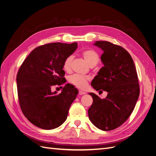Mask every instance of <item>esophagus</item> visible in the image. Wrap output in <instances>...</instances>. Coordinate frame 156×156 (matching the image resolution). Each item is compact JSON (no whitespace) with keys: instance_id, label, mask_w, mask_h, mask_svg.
Returning <instances> with one entry per match:
<instances>
[{"instance_id":"esophagus-1","label":"esophagus","mask_w":156,"mask_h":156,"mask_svg":"<svg viewBox=\"0 0 156 156\" xmlns=\"http://www.w3.org/2000/svg\"><path fill=\"white\" fill-rule=\"evenodd\" d=\"M78 93H79L80 95H84V94H86V92H83V91H82V90H79Z\"/></svg>"}]
</instances>
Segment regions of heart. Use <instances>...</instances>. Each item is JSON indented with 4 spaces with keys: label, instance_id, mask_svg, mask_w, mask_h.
Wrapping results in <instances>:
<instances>
[{
    "label": "heart",
    "instance_id": "heart-1",
    "mask_svg": "<svg viewBox=\"0 0 156 156\" xmlns=\"http://www.w3.org/2000/svg\"><path fill=\"white\" fill-rule=\"evenodd\" d=\"M82 56L87 62V64L90 67H94L98 63L99 61V56L98 54L94 50H85L82 52ZM73 59V56L69 55L65 59L63 62V69L69 71L71 69V66L72 61ZM89 78L87 76H81L78 75H74L69 78L70 83L80 88H84L87 87Z\"/></svg>",
    "mask_w": 156,
    "mask_h": 156
}]
</instances>
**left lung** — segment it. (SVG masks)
I'll return each mask as SVG.
<instances>
[{"instance_id":"8db88e82","label":"left lung","mask_w":156,"mask_h":156,"mask_svg":"<svg viewBox=\"0 0 156 156\" xmlns=\"http://www.w3.org/2000/svg\"><path fill=\"white\" fill-rule=\"evenodd\" d=\"M94 45L104 51L101 57L104 66L91 85L97 91H106L108 95L102 99L88 94L93 98L88 117L97 128L110 131L122 125L132 113L140 87L132 56L124 48L106 41H96Z\"/></svg>"}]
</instances>
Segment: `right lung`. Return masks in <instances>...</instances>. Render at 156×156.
Segmentation results:
<instances>
[{"label":"right lung","mask_w":156,"mask_h":156,"mask_svg":"<svg viewBox=\"0 0 156 156\" xmlns=\"http://www.w3.org/2000/svg\"><path fill=\"white\" fill-rule=\"evenodd\" d=\"M77 47L76 42L39 46L28 55L19 69L16 81L20 105L24 116L35 126L52 129L66 120L78 89L68 83L57 94L51 91V87L66 82L63 62Z\"/></svg>","instance_id":"1"}]
</instances>
